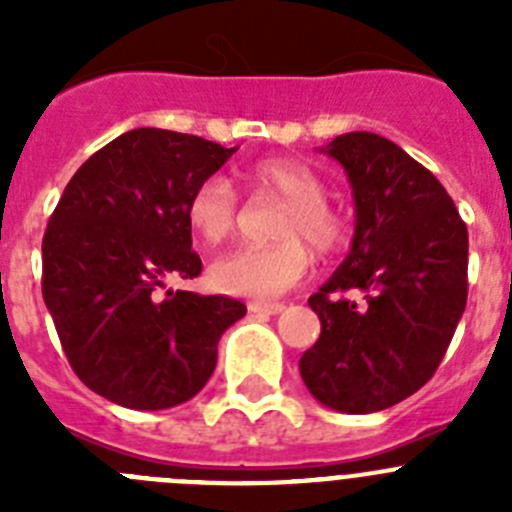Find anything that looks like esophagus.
Masks as SVG:
<instances>
[{
    "label": "esophagus",
    "instance_id": "obj_1",
    "mask_svg": "<svg viewBox=\"0 0 512 512\" xmlns=\"http://www.w3.org/2000/svg\"><path fill=\"white\" fill-rule=\"evenodd\" d=\"M248 310L256 315H279L284 312V305L282 302H248Z\"/></svg>",
    "mask_w": 512,
    "mask_h": 512
}]
</instances>
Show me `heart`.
Masks as SVG:
<instances>
[{
    "label": "heart",
    "instance_id": "heart-1",
    "mask_svg": "<svg viewBox=\"0 0 512 512\" xmlns=\"http://www.w3.org/2000/svg\"><path fill=\"white\" fill-rule=\"evenodd\" d=\"M256 194L284 202L271 235V246H241L223 253L210 266V279L220 292L235 297L284 295L305 277L310 253H333L346 243L348 225L325 200V184L310 166L289 158H271L246 171ZM187 220L205 243L225 241L238 220V197L225 176H207L187 202Z\"/></svg>",
    "mask_w": 512,
    "mask_h": 512
}]
</instances>
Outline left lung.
<instances>
[{"label": "left lung", "instance_id": "1", "mask_svg": "<svg viewBox=\"0 0 512 512\" xmlns=\"http://www.w3.org/2000/svg\"><path fill=\"white\" fill-rule=\"evenodd\" d=\"M356 207L351 251L307 300L320 338L300 359L310 395L338 413L387 410L441 364L467 307L469 235L431 171L377 133L325 148Z\"/></svg>", "mask_w": 512, "mask_h": 512}]
</instances>
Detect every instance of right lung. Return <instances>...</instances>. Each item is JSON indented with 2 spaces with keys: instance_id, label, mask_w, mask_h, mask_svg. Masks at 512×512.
I'll use <instances>...</instances> for the list:
<instances>
[{
  "instance_id": "right-lung-1",
  "label": "right lung",
  "mask_w": 512,
  "mask_h": 512,
  "mask_svg": "<svg viewBox=\"0 0 512 512\" xmlns=\"http://www.w3.org/2000/svg\"><path fill=\"white\" fill-rule=\"evenodd\" d=\"M235 148L161 128L122 133L71 176L43 235V300L76 377L130 410L192 400L217 343L246 315L223 295L169 289L202 271L187 202Z\"/></svg>"
}]
</instances>
